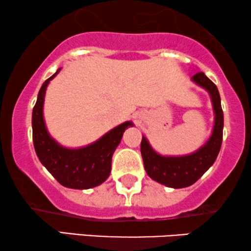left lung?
Listing matches in <instances>:
<instances>
[{"label": "left lung", "instance_id": "8db88e82", "mask_svg": "<svg viewBox=\"0 0 251 251\" xmlns=\"http://www.w3.org/2000/svg\"><path fill=\"white\" fill-rule=\"evenodd\" d=\"M191 80L204 88L211 96L214 111V126L207 142L195 153L183 156H162L151 148L145 136L141 140V155L146 173L157 183L174 189L192 185L214 163L223 144L224 112L218 88L202 72L196 73Z\"/></svg>", "mask_w": 251, "mask_h": 251}]
</instances>
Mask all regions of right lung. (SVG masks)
<instances>
[{"label":"right lung","mask_w":251,"mask_h":251,"mask_svg":"<svg viewBox=\"0 0 251 251\" xmlns=\"http://www.w3.org/2000/svg\"><path fill=\"white\" fill-rule=\"evenodd\" d=\"M60 68L41 85L32 111V139L37 156L52 176L69 189L85 190L102 184L111 173V161L116 148L122 141L125 129L133 126L125 122L112 128L94 144L71 149L59 145L47 132L43 115L44 100L50 81Z\"/></svg>","instance_id":"add662e5"}]
</instances>
